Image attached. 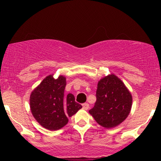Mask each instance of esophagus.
I'll use <instances>...</instances> for the list:
<instances>
[{
    "mask_svg": "<svg viewBox=\"0 0 161 161\" xmlns=\"http://www.w3.org/2000/svg\"><path fill=\"white\" fill-rule=\"evenodd\" d=\"M89 108H90V105H89L88 103H84L83 104H82V108H83L84 110H88Z\"/></svg>",
    "mask_w": 161,
    "mask_h": 161,
    "instance_id": "esophagus-1",
    "label": "esophagus"
}]
</instances>
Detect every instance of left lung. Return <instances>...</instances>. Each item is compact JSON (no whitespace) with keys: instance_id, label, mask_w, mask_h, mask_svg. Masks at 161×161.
I'll return each instance as SVG.
<instances>
[{"instance_id":"left-lung-1","label":"left lung","mask_w":161,"mask_h":161,"mask_svg":"<svg viewBox=\"0 0 161 161\" xmlns=\"http://www.w3.org/2000/svg\"><path fill=\"white\" fill-rule=\"evenodd\" d=\"M96 97L95 105L89 112L103 127L111 129L118 125L130 113L132 97L125 84L114 75L99 81Z\"/></svg>"}]
</instances>
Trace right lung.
I'll list each match as a JSON object with an SVG mask.
<instances>
[{
	"label": "right lung",
	"instance_id": "1",
	"mask_svg": "<svg viewBox=\"0 0 161 161\" xmlns=\"http://www.w3.org/2000/svg\"><path fill=\"white\" fill-rule=\"evenodd\" d=\"M66 79L61 75L45 78L32 92L30 108L35 119L45 129L54 131L64 127L82 105L75 100L71 93L64 95Z\"/></svg>",
	"mask_w": 161,
	"mask_h": 161
}]
</instances>
